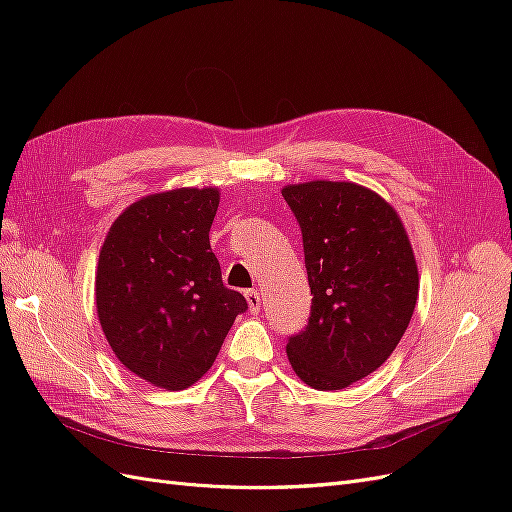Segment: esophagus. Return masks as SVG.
Instances as JSON below:
<instances>
[{"label":"esophagus","mask_w":512,"mask_h":512,"mask_svg":"<svg viewBox=\"0 0 512 512\" xmlns=\"http://www.w3.org/2000/svg\"><path fill=\"white\" fill-rule=\"evenodd\" d=\"M245 299H247V307H250V312L258 314L260 312V292L258 290H247Z\"/></svg>","instance_id":"obj_1"}]
</instances>
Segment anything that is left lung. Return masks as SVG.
Segmentation results:
<instances>
[{"label":"left lung","instance_id":"obj_1","mask_svg":"<svg viewBox=\"0 0 512 512\" xmlns=\"http://www.w3.org/2000/svg\"><path fill=\"white\" fill-rule=\"evenodd\" d=\"M303 232L312 314L288 339V361L307 386L339 391L376 371L404 337L418 267L391 203L365 185L314 179L284 185Z\"/></svg>","mask_w":512,"mask_h":512}]
</instances>
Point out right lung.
<instances>
[{"label":"right lung","instance_id":"add662e5","mask_svg":"<svg viewBox=\"0 0 512 512\" xmlns=\"http://www.w3.org/2000/svg\"><path fill=\"white\" fill-rule=\"evenodd\" d=\"M218 188L138 198L108 228L96 271V309L121 365L151 386L183 391L218 356L245 299L222 284L209 230Z\"/></svg>","mask_w":512,"mask_h":512}]
</instances>
